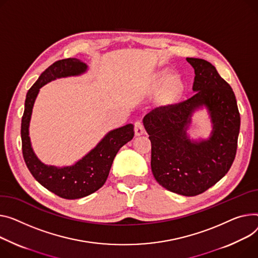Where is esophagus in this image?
I'll list each match as a JSON object with an SVG mask.
<instances>
[{"label":"esophagus","mask_w":258,"mask_h":258,"mask_svg":"<svg viewBox=\"0 0 258 258\" xmlns=\"http://www.w3.org/2000/svg\"><path fill=\"white\" fill-rule=\"evenodd\" d=\"M144 133V125L141 120H137L135 122V134L137 136H140Z\"/></svg>","instance_id":"34e87169"}]
</instances>
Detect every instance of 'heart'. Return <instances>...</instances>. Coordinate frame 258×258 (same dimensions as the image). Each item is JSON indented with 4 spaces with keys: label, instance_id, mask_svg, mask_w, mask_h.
I'll use <instances>...</instances> for the list:
<instances>
[{
    "label": "heart",
    "instance_id": "obj_1",
    "mask_svg": "<svg viewBox=\"0 0 258 258\" xmlns=\"http://www.w3.org/2000/svg\"><path fill=\"white\" fill-rule=\"evenodd\" d=\"M168 77H169L168 74H166V73L163 74L161 76V82H165L168 79ZM180 90H181V83L177 80H173L172 82H171V84L169 85V88H168L166 94H167L168 97H171V96L177 94Z\"/></svg>",
    "mask_w": 258,
    "mask_h": 258
}]
</instances>
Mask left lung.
<instances>
[{"label":"left lung","mask_w":258,"mask_h":258,"mask_svg":"<svg viewBox=\"0 0 258 258\" xmlns=\"http://www.w3.org/2000/svg\"><path fill=\"white\" fill-rule=\"evenodd\" d=\"M194 68V94L176 104L156 108L145 115L151 141V170L168 191L196 196L224 176L237 148L241 117L230 85L216 67L203 59L186 58ZM208 108L214 130L209 141L191 142L186 135L191 113Z\"/></svg>","instance_id":"8db88e82"}]
</instances>
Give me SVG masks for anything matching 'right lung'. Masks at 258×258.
Returning <instances> with one entry per match:
<instances>
[{"mask_svg":"<svg viewBox=\"0 0 258 258\" xmlns=\"http://www.w3.org/2000/svg\"><path fill=\"white\" fill-rule=\"evenodd\" d=\"M86 70L87 65L76 58L59 60L47 67L29 89L22 118V149L28 169L41 185L64 199L86 197L104 185L118 150L131 141L135 135L133 124L111 131L87 156L70 167L46 166L37 159L31 147L29 123L39 89L57 78L78 76L85 73Z\"/></svg>","mask_w":258,"mask_h":258,"instance_id":"obj_1","label":"right lung"}]
</instances>
